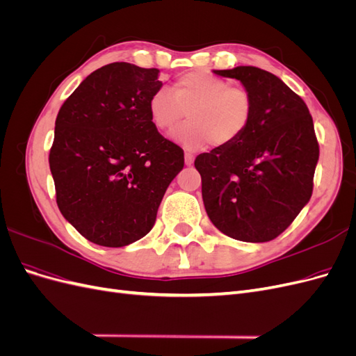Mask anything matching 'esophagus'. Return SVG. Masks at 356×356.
<instances>
[{
    "label": "esophagus",
    "mask_w": 356,
    "mask_h": 356,
    "mask_svg": "<svg viewBox=\"0 0 356 356\" xmlns=\"http://www.w3.org/2000/svg\"><path fill=\"white\" fill-rule=\"evenodd\" d=\"M184 159H186V165H187V166H191L193 161H195V156H193L190 152H186Z\"/></svg>",
    "instance_id": "esophagus-1"
}]
</instances>
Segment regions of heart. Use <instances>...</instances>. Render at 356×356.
Returning <instances> with one entry per match:
<instances>
[{"instance_id": "b5f03b06", "label": "heart", "mask_w": 356, "mask_h": 356, "mask_svg": "<svg viewBox=\"0 0 356 356\" xmlns=\"http://www.w3.org/2000/svg\"><path fill=\"white\" fill-rule=\"evenodd\" d=\"M148 113L159 132L174 127L184 114L188 122L170 132V138L188 149H202L215 143L233 144L246 132L254 115V98L241 86L207 71L179 75L172 90L156 92Z\"/></svg>"}]
</instances>
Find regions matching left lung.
Returning a JSON list of instances; mask_svg holds the SVG:
<instances>
[{
	"instance_id": "obj_1",
	"label": "left lung",
	"mask_w": 356,
	"mask_h": 356,
	"mask_svg": "<svg viewBox=\"0 0 356 356\" xmlns=\"http://www.w3.org/2000/svg\"><path fill=\"white\" fill-rule=\"evenodd\" d=\"M241 80L254 98L246 132L196 157L202 197L212 224L243 242H268L309 202L319 144L307 105L276 75L255 67L217 70Z\"/></svg>"
}]
</instances>
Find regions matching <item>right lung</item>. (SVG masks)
<instances>
[{
	"label": "right lung",
	"mask_w": 356,
	"mask_h": 356,
	"mask_svg": "<svg viewBox=\"0 0 356 356\" xmlns=\"http://www.w3.org/2000/svg\"><path fill=\"white\" fill-rule=\"evenodd\" d=\"M157 68L108 63L86 77L56 117L49 165L56 203L86 239L110 248L153 229L184 152L153 126Z\"/></svg>",
	"instance_id": "obj_1"
}]
</instances>
